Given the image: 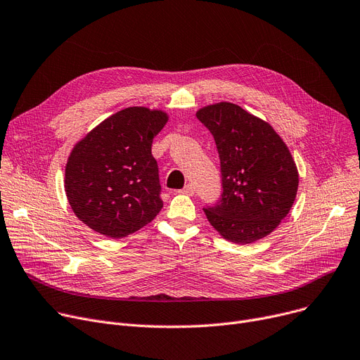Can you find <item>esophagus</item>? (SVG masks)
Segmentation results:
<instances>
[{
    "label": "esophagus",
    "instance_id": "1",
    "mask_svg": "<svg viewBox=\"0 0 360 360\" xmlns=\"http://www.w3.org/2000/svg\"><path fill=\"white\" fill-rule=\"evenodd\" d=\"M194 191H195L194 185H193V184H188V185L182 189V193L186 194V195H194Z\"/></svg>",
    "mask_w": 360,
    "mask_h": 360
}]
</instances>
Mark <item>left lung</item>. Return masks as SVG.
I'll return each instance as SVG.
<instances>
[{
  "label": "left lung",
  "instance_id": "8db88e82",
  "mask_svg": "<svg viewBox=\"0 0 360 360\" xmlns=\"http://www.w3.org/2000/svg\"><path fill=\"white\" fill-rule=\"evenodd\" d=\"M197 118L220 158L223 193L204 208L210 224L238 245L268 236L297 195L298 171L288 148L271 124L231 103L207 105Z\"/></svg>",
  "mask_w": 360,
  "mask_h": 360
}]
</instances>
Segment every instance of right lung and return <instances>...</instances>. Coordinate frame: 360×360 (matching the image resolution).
Segmentation results:
<instances>
[{
    "label": "right lung",
    "instance_id": "add662e5",
    "mask_svg": "<svg viewBox=\"0 0 360 360\" xmlns=\"http://www.w3.org/2000/svg\"><path fill=\"white\" fill-rule=\"evenodd\" d=\"M166 122L160 110L129 107L77 143L66 163L65 191L84 224L122 238L156 217L163 201L152 143Z\"/></svg>",
    "mask_w": 360,
    "mask_h": 360
}]
</instances>
